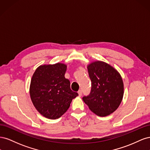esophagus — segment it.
I'll return each mask as SVG.
<instances>
[{
    "mask_svg": "<svg viewBox=\"0 0 150 150\" xmlns=\"http://www.w3.org/2000/svg\"><path fill=\"white\" fill-rule=\"evenodd\" d=\"M78 94H79V96H82V91H81V90H79V91H78Z\"/></svg>",
    "mask_w": 150,
    "mask_h": 150,
    "instance_id": "esophagus-1",
    "label": "esophagus"
}]
</instances>
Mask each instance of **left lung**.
I'll use <instances>...</instances> for the list:
<instances>
[{
  "label": "left lung",
  "mask_w": 150,
  "mask_h": 150,
  "mask_svg": "<svg viewBox=\"0 0 150 150\" xmlns=\"http://www.w3.org/2000/svg\"><path fill=\"white\" fill-rule=\"evenodd\" d=\"M91 89L83 100L89 110L99 116H106L115 111L121 103L124 85L120 73L103 61H95L88 66Z\"/></svg>",
  "instance_id": "left-lung-1"
}]
</instances>
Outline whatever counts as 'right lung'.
Listing matches in <instances>:
<instances>
[{
	"label": "right lung",
	"instance_id": "add662e5",
	"mask_svg": "<svg viewBox=\"0 0 150 150\" xmlns=\"http://www.w3.org/2000/svg\"><path fill=\"white\" fill-rule=\"evenodd\" d=\"M67 66L62 63L42 65L32 77L30 96L35 109L48 119L60 117L78 96L72 91L70 81L64 77Z\"/></svg>",
	"mask_w": 150,
	"mask_h": 150
}]
</instances>
